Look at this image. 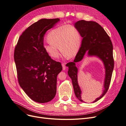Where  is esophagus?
Instances as JSON below:
<instances>
[{"label": "esophagus", "instance_id": "obj_1", "mask_svg": "<svg viewBox=\"0 0 126 126\" xmlns=\"http://www.w3.org/2000/svg\"><path fill=\"white\" fill-rule=\"evenodd\" d=\"M62 66H63V70H66V66H65V64L64 63H62Z\"/></svg>", "mask_w": 126, "mask_h": 126}]
</instances>
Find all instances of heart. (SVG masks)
Wrapping results in <instances>:
<instances>
[{
  "label": "heart",
  "instance_id": "b5f03b06",
  "mask_svg": "<svg viewBox=\"0 0 126 126\" xmlns=\"http://www.w3.org/2000/svg\"><path fill=\"white\" fill-rule=\"evenodd\" d=\"M48 43L45 44L43 48L52 58L58 57L59 49L64 57H72L76 55L81 46L82 37L76 27L64 25L53 29L46 37Z\"/></svg>",
  "mask_w": 126,
  "mask_h": 126
}]
</instances>
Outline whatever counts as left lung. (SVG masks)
<instances>
[{
    "label": "left lung",
    "instance_id": "1",
    "mask_svg": "<svg viewBox=\"0 0 126 126\" xmlns=\"http://www.w3.org/2000/svg\"><path fill=\"white\" fill-rule=\"evenodd\" d=\"M83 38L81 46L73 62L66 64L68 67V75L71 79L75 96L80 101L84 102L82 98V92L78 84V69L75 63L80 62L87 52L89 56H96L103 62L105 70L104 90L102 94L93 102H95L102 98L109 88L114 69L113 44L110 37L101 26L95 22L80 20L74 24Z\"/></svg>",
    "mask_w": 126,
    "mask_h": 126
}]
</instances>
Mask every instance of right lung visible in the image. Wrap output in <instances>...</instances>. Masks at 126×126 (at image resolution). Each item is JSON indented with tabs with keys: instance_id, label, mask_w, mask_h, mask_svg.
Segmentation results:
<instances>
[{
	"instance_id": "right-lung-1",
	"label": "right lung",
	"mask_w": 126,
	"mask_h": 126,
	"mask_svg": "<svg viewBox=\"0 0 126 126\" xmlns=\"http://www.w3.org/2000/svg\"><path fill=\"white\" fill-rule=\"evenodd\" d=\"M59 21V18L39 20L22 33L15 47L18 83L36 102H48L56 95L57 76L63 68L61 63L45 52L43 40L46 32Z\"/></svg>"
}]
</instances>
